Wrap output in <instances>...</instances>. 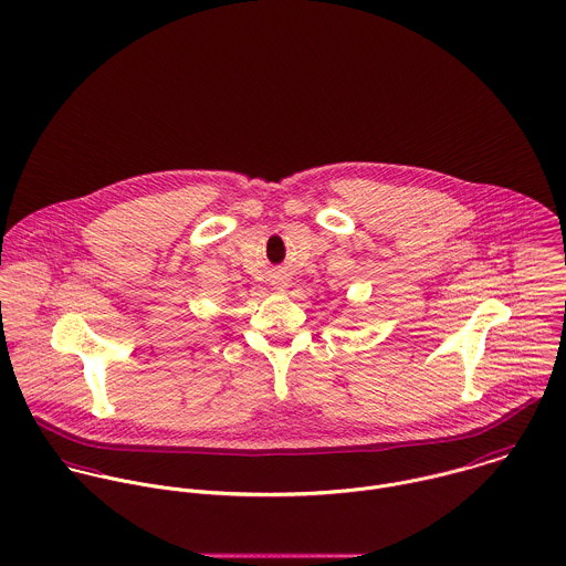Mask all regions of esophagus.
Returning <instances> with one entry per match:
<instances>
[{
    "label": "esophagus",
    "instance_id": "34e87169",
    "mask_svg": "<svg viewBox=\"0 0 566 566\" xmlns=\"http://www.w3.org/2000/svg\"><path fill=\"white\" fill-rule=\"evenodd\" d=\"M285 285H287V283H285V281H281V283H276V290H283V287H285Z\"/></svg>",
    "mask_w": 566,
    "mask_h": 566
}]
</instances>
